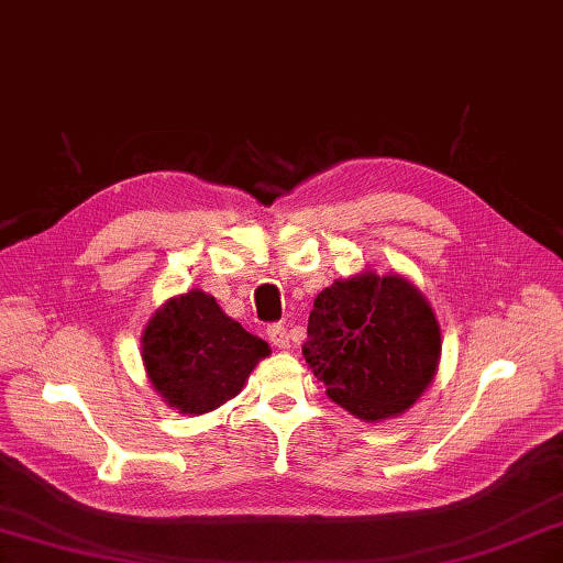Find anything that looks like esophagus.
<instances>
[{
	"instance_id": "esophagus-1",
	"label": "esophagus",
	"mask_w": 563,
	"mask_h": 563,
	"mask_svg": "<svg viewBox=\"0 0 563 563\" xmlns=\"http://www.w3.org/2000/svg\"><path fill=\"white\" fill-rule=\"evenodd\" d=\"M267 338H269V343L279 350L291 347V340H288V333L282 323H272V327L267 329Z\"/></svg>"
}]
</instances>
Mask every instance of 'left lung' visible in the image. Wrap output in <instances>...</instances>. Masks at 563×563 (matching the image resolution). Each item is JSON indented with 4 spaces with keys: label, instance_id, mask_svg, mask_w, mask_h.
<instances>
[{
    "label": "left lung",
    "instance_id": "left-lung-1",
    "mask_svg": "<svg viewBox=\"0 0 563 563\" xmlns=\"http://www.w3.org/2000/svg\"><path fill=\"white\" fill-rule=\"evenodd\" d=\"M302 356L331 401L380 422L406 413L434 380L441 329L413 282L364 269L314 298Z\"/></svg>",
    "mask_w": 563,
    "mask_h": 563
}]
</instances>
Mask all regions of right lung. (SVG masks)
Returning a JSON list of instances; mask_svg holds the SVG:
<instances>
[{"instance_id": "add662e5", "label": "right lung", "mask_w": 563, "mask_h": 563, "mask_svg": "<svg viewBox=\"0 0 563 563\" xmlns=\"http://www.w3.org/2000/svg\"><path fill=\"white\" fill-rule=\"evenodd\" d=\"M141 356L152 387L178 413H211L244 389L272 352L201 288L168 298L150 317Z\"/></svg>"}]
</instances>
